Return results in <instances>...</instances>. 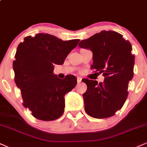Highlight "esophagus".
Here are the masks:
<instances>
[{
	"label": "esophagus",
	"instance_id": "34e87169",
	"mask_svg": "<svg viewBox=\"0 0 147 147\" xmlns=\"http://www.w3.org/2000/svg\"><path fill=\"white\" fill-rule=\"evenodd\" d=\"M82 79L81 78V77H77V83H78V84L80 83V82H82Z\"/></svg>",
	"mask_w": 147,
	"mask_h": 147
}]
</instances>
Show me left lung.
<instances>
[{"label":"left lung","instance_id":"1","mask_svg":"<svg viewBox=\"0 0 147 147\" xmlns=\"http://www.w3.org/2000/svg\"><path fill=\"white\" fill-rule=\"evenodd\" d=\"M93 53L91 68L103 73L104 82L82 79L87 90L83 94L88 115L103 119L113 116L120 110L128 97V85L133 77L135 57L131 43L114 31H103L79 43Z\"/></svg>","mask_w":147,"mask_h":147}]
</instances>
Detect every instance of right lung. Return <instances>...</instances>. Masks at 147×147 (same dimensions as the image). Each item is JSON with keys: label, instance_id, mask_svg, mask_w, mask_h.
I'll list each match as a JSON object with an SVG mask.
<instances>
[{"label": "right lung", "instance_id": "1", "mask_svg": "<svg viewBox=\"0 0 147 147\" xmlns=\"http://www.w3.org/2000/svg\"><path fill=\"white\" fill-rule=\"evenodd\" d=\"M80 40L62 41L49 34L26 36L18 45L13 61L14 81L21 90L23 105L36 119L52 121L62 115L64 96L77 84L74 75L61 79L54 65H61Z\"/></svg>", "mask_w": 147, "mask_h": 147}]
</instances>
